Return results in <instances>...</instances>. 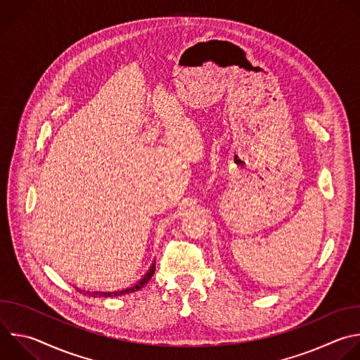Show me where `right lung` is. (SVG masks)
<instances>
[{
	"instance_id": "right-lung-1",
	"label": "right lung",
	"mask_w": 360,
	"mask_h": 360,
	"mask_svg": "<svg viewBox=\"0 0 360 360\" xmlns=\"http://www.w3.org/2000/svg\"><path fill=\"white\" fill-rule=\"evenodd\" d=\"M155 273V262L153 263V266L148 269V271L143 276V278H140L134 285L129 287V288H123V290H117V291H91V290H79L80 292H83L84 295H89V297H118V295H126V294H130V292H134V291H139L141 290L150 280L151 277L154 276Z\"/></svg>"
}]
</instances>
